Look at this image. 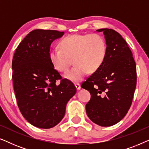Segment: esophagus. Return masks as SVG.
Listing matches in <instances>:
<instances>
[{
  "label": "esophagus",
  "mask_w": 149,
  "mask_h": 149,
  "mask_svg": "<svg viewBox=\"0 0 149 149\" xmlns=\"http://www.w3.org/2000/svg\"><path fill=\"white\" fill-rule=\"evenodd\" d=\"M74 85H75V87H76V88L77 89H81V85L79 83H75Z\"/></svg>",
  "instance_id": "1"
}]
</instances>
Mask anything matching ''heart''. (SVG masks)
<instances>
[{
    "label": "heart",
    "mask_w": 149,
    "mask_h": 149,
    "mask_svg": "<svg viewBox=\"0 0 149 149\" xmlns=\"http://www.w3.org/2000/svg\"><path fill=\"white\" fill-rule=\"evenodd\" d=\"M106 52L105 40L99 34H72L60 40V49L51 50L49 60L56 70L64 72L72 59L75 65L65 72L64 77L77 82L81 81L87 72H94L101 66Z\"/></svg>",
    "instance_id": "obj_1"
}]
</instances>
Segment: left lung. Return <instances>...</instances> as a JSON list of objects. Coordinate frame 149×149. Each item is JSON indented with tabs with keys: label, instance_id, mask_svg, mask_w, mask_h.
<instances>
[{
	"label": "left lung",
	"instance_id": "1",
	"mask_svg": "<svg viewBox=\"0 0 149 149\" xmlns=\"http://www.w3.org/2000/svg\"><path fill=\"white\" fill-rule=\"evenodd\" d=\"M97 31L105 36L104 60L81 86L91 94L85 107L88 117L97 125L108 127L121 121L131 107L137 81L136 65L121 34L107 28Z\"/></svg>",
	"mask_w": 149,
	"mask_h": 149
}]
</instances>
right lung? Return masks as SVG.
<instances>
[{
  "mask_svg": "<svg viewBox=\"0 0 149 149\" xmlns=\"http://www.w3.org/2000/svg\"><path fill=\"white\" fill-rule=\"evenodd\" d=\"M64 34L58 30H32L19 44L12 60L13 89L19 111L30 124L42 129L60 123L67 102L77 91L74 85L63 79L49 60L51 44Z\"/></svg>",
  "mask_w": 149,
  "mask_h": 149,
  "instance_id": "1",
  "label": "right lung"
}]
</instances>
